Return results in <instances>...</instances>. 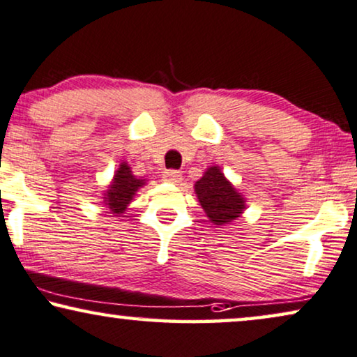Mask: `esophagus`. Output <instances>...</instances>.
I'll return each instance as SVG.
<instances>
[{
  "instance_id": "esophagus-1",
  "label": "esophagus",
  "mask_w": 357,
  "mask_h": 357,
  "mask_svg": "<svg viewBox=\"0 0 357 357\" xmlns=\"http://www.w3.org/2000/svg\"><path fill=\"white\" fill-rule=\"evenodd\" d=\"M163 181L172 184H178L183 181V174H181V172H176V169H168V172L163 173Z\"/></svg>"
}]
</instances>
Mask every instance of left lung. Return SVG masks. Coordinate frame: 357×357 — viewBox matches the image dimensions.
Masks as SVG:
<instances>
[{
  "mask_svg": "<svg viewBox=\"0 0 357 357\" xmlns=\"http://www.w3.org/2000/svg\"><path fill=\"white\" fill-rule=\"evenodd\" d=\"M194 192L208 222L218 228L238 220L245 210L244 195L225 176L218 165L205 169L202 178L195 181Z\"/></svg>",
  "mask_w": 357,
  "mask_h": 357,
  "instance_id": "left-lung-1",
  "label": "left lung"
}]
</instances>
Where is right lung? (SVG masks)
Masks as SVG:
<instances>
[{
	"label": "right lung",
	"mask_w": 357,
	"mask_h": 357,
	"mask_svg": "<svg viewBox=\"0 0 357 357\" xmlns=\"http://www.w3.org/2000/svg\"><path fill=\"white\" fill-rule=\"evenodd\" d=\"M147 184V179H139L134 176L130 165L121 162L119 168L114 172L112 183L103 190L102 205L113 217H121L126 212L129 204L134 200L135 192Z\"/></svg>",
	"instance_id": "add662e5"
}]
</instances>
